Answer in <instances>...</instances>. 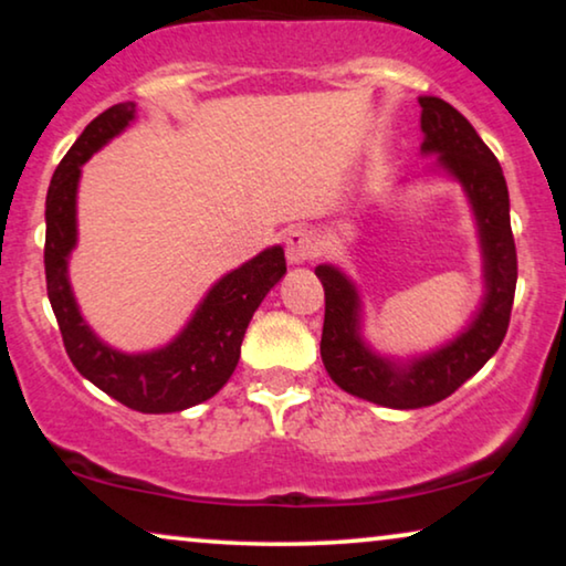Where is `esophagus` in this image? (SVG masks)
Here are the masks:
<instances>
[{
	"instance_id": "esophagus-1",
	"label": "esophagus",
	"mask_w": 566,
	"mask_h": 566,
	"mask_svg": "<svg viewBox=\"0 0 566 566\" xmlns=\"http://www.w3.org/2000/svg\"><path fill=\"white\" fill-rule=\"evenodd\" d=\"M285 258L291 265H304V262L316 258V239L308 229H293L285 237Z\"/></svg>"
}]
</instances>
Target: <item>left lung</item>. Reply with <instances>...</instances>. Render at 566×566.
Here are the masks:
<instances>
[{"mask_svg": "<svg viewBox=\"0 0 566 566\" xmlns=\"http://www.w3.org/2000/svg\"><path fill=\"white\" fill-rule=\"evenodd\" d=\"M422 151L455 177L474 208L484 258V301L459 337L422 358H381L360 337V298L343 270H314L324 285L322 363L339 389L391 409H420L443 401L469 381L505 339L517 283L510 196L502 167L474 126L440 97H420Z\"/></svg>", "mask_w": 566, "mask_h": 566, "instance_id": "obj_1", "label": "left lung"}]
</instances>
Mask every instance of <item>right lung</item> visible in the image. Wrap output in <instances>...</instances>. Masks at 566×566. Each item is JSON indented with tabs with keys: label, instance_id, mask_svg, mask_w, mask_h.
<instances>
[{
	"label": "right lung",
	"instance_id": "1",
	"mask_svg": "<svg viewBox=\"0 0 566 566\" xmlns=\"http://www.w3.org/2000/svg\"><path fill=\"white\" fill-rule=\"evenodd\" d=\"M134 118V103L107 107L82 130L53 172L45 196V289L74 368L120 405L165 415L211 399L229 381L252 314L285 275V254L283 247H270L223 275L200 301L188 327L159 350L128 355L107 347L82 319L69 285V254L76 247V185L84 161Z\"/></svg>",
	"mask_w": 566,
	"mask_h": 566
}]
</instances>
